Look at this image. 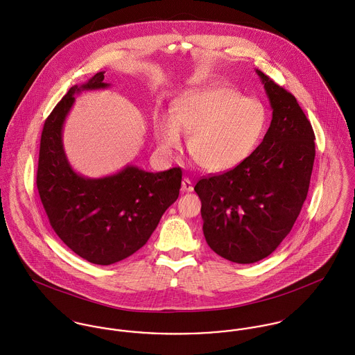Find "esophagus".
Listing matches in <instances>:
<instances>
[{"instance_id":"1","label":"esophagus","mask_w":355,"mask_h":355,"mask_svg":"<svg viewBox=\"0 0 355 355\" xmlns=\"http://www.w3.org/2000/svg\"><path fill=\"white\" fill-rule=\"evenodd\" d=\"M182 190L184 191V193H191L193 190H194V187H193V183H191V180L190 179H183V182H182Z\"/></svg>"}]
</instances>
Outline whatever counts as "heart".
Instances as JSON below:
<instances>
[{
  "instance_id": "b5f03b06",
  "label": "heart",
  "mask_w": 355,
  "mask_h": 355,
  "mask_svg": "<svg viewBox=\"0 0 355 355\" xmlns=\"http://www.w3.org/2000/svg\"><path fill=\"white\" fill-rule=\"evenodd\" d=\"M266 125L263 103L227 86L189 92L173 102V114L158 112L153 119L154 137L162 152L180 150L187 134L190 155L211 173L245 162L259 145Z\"/></svg>"
}]
</instances>
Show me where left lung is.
I'll return each mask as SVG.
<instances>
[{
    "instance_id": "left-lung-1",
    "label": "left lung",
    "mask_w": 355,
    "mask_h": 355,
    "mask_svg": "<svg viewBox=\"0 0 355 355\" xmlns=\"http://www.w3.org/2000/svg\"><path fill=\"white\" fill-rule=\"evenodd\" d=\"M272 107V121L253 154L236 168L201 179L209 248L236 263L273 253L302 209L314 164V132L295 97L255 69Z\"/></svg>"
}]
</instances>
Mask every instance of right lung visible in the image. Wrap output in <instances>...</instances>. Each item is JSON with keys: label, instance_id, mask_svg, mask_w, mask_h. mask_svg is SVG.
Masks as SVG:
<instances>
[{"label": "right lung", "instance_id": "add662e5", "mask_svg": "<svg viewBox=\"0 0 355 355\" xmlns=\"http://www.w3.org/2000/svg\"><path fill=\"white\" fill-rule=\"evenodd\" d=\"M103 73L72 86L46 119L37 187L58 238L86 261L110 265L146 245L165 210L179 197L182 169L153 173L128 164L113 175L87 178L72 168L62 144L64 123L75 96L110 87Z\"/></svg>", "mask_w": 355, "mask_h": 355}]
</instances>
